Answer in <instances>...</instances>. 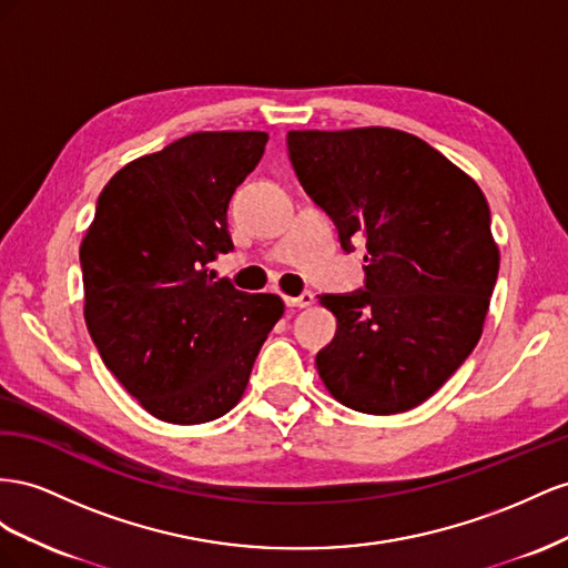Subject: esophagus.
Here are the masks:
<instances>
[{"mask_svg":"<svg viewBox=\"0 0 568 568\" xmlns=\"http://www.w3.org/2000/svg\"><path fill=\"white\" fill-rule=\"evenodd\" d=\"M287 306H297V310H306V306L314 304V295L312 293H302L300 297H285Z\"/></svg>","mask_w":568,"mask_h":568,"instance_id":"34e87169","label":"esophagus"}]
</instances>
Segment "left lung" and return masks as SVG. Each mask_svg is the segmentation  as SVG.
<instances>
[{
	"mask_svg": "<svg viewBox=\"0 0 568 568\" xmlns=\"http://www.w3.org/2000/svg\"><path fill=\"white\" fill-rule=\"evenodd\" d=\"M287 150L343 250L366 242V290L318 297L337 318L318 376L354 412H409L480 339L499 271L488 200L445 154L395 128L290 131Z\"/></svg>",
	"mask_w": 568,
	"mask_h": 568,
	"instance_id": "8db88e82",
	"label": "left lung"
}]
</instances>
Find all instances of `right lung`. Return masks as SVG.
Returning <instances> with one entry per match:
<instances>
[{
  "label": "right lung",
  "instance_id": "obj_1",
  "mask_svg": "<svg viewBox=\"0 0 568 568\" xmlns=\"http://www.w3.org/2000/svg\"><path fill=\"white\" fill-rule=\"evenodd\" d=\"M268 135L204 131L113 173L80 242L85 323L104 366L154 418L178 426L229 414L285 312L278 295L214 281L231 252L229 202Z\"/></svg>",
  "mask_w": 568,
  "mask_h": 568
}]
</instances>
